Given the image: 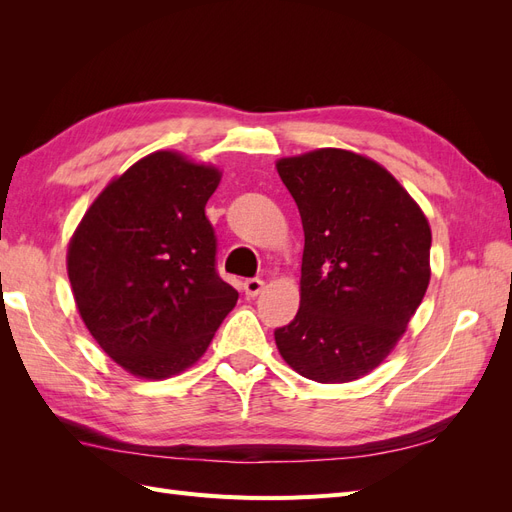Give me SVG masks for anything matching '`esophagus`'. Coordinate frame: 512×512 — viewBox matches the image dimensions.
<instances>
[{
  "mask_svg": "<svg viewBox=\"0 0 512 512\" xmlns=\"http://www.w3.org/2000/svg\"><path fill=\"white\" fill-rule=\"evenodd\" d=\"M262 288H265V282L258 280V277H250V280L243 282V290H245L247 297H258Z\"/></svg>",
  "mask_w": 512,
  "mask_h": 512,
  "instance_id": "1",
  "label": "esophagus"
}]
</instances>
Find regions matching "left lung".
Segmentation results:
<instances>
[{
	"label": "left lung",
	"instance_id": "8db88e82",
	"mask_svg": "<svg viewBox=\"0 0 512 512\" xmlns=\"http://www.w3.org/2000/svg\"><path fill=\"white\" fill-rule=\"evenodd\" d=\"M299 207L301 305L275 329L303 378L350 382L376 369L404 335L429 286L431 230L389 170L344 149L277 162Z\"/></svg>",
	"mask_w": 512,
	"mask_h": 512
}]
</instances>
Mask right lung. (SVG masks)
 <instances>
[{
	"instance_id": "obj_1",
	"label": "right lung",
	"mask_w": 512,
	"mask_h": 512,
	"mask_svg": "<svg viewBox=\"0 0 512 512\" xmlns=\"http://www.w3.org/2000/svg\"><path fill=\"white\" fill-rule=\"evenodd\" d=\"M211 166L156 151L111 181L68 247V277L89 333L138 378L162 380L209 348L239 292L218 267L205 205Z\"/></svg>"
}]
</instances>
